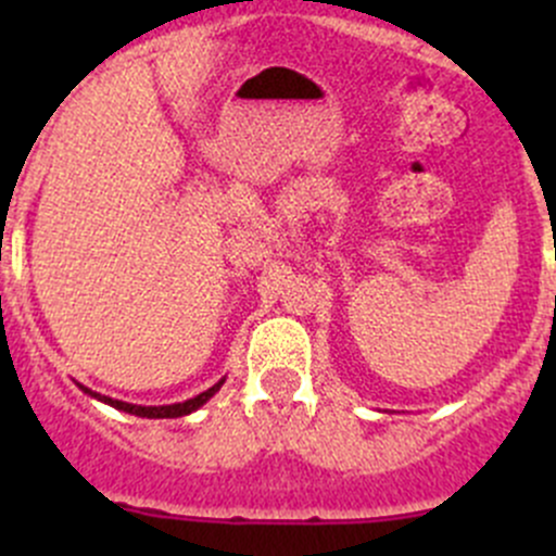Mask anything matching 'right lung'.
I'll return each instance as SVG.
<instances>
[{"label": "right lung", "instance_id": "1", "mask_svg": "<svg viewBox=\"0 0 556 556\" xmlns=\"http://www.w3.org/2000/svg\"><path fill=\"white\" fill-rule=\"evenodd\" d=\"M220 384H223V379H220V382H217L215 387H210V390H206V392H201V395L190 397V401H185V403H174V406H134V403L112 401V397L97 395V392H91V390H88V387H83V390H86L88 395L99 397V401L110 403V406L121 408V412L137 414V417H148V419H166V417H169V419H172V417H185V414H190V412H195V408H199V406H204V403L210 401V397L215 395L217 390H220Z\"/></svg>", "mask_w": 556, "mask_h": 556}]
</instances>
